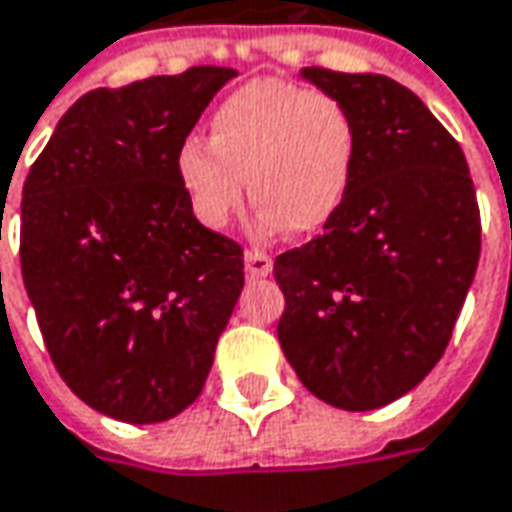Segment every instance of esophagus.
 <instances>
[{
	"label": "esophagus",
	"mask_w": 512,
	"mask_h": 512,
	"mask_svg": "<svg viewBox=\"0 0 512 512\" xmlns=\"http://www.w3.org/2000/svg\"><path fill=\"white\" fill-rule=\"evenodd\" d=\"M243 260H246V275H249V278H266V275L272 272V257L266 255V252L249 249Z\"/></svg>",
	"instance_id": "esophagus-1"
}]
</instances>
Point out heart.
<instances>
[{
    "instance_id": "obj_1",
    "label": "heart",
    "mask_w": 512,
    "mask_h": 512,
    "mask_svg": "<svg viewBox=\"0 0 512 512\" xmlns=\"http://www.w3.org/2000/svg\"><path fill=\"white\" fill-rule=\"evenodd\" d=\"M358 151L344 102L280 79H255L214 108L209 143L186 137L177 180L194 217L226 229L249 194L257 232H318L341 209Z\"/></svg>"
}]
</instances>
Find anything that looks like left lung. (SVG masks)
<instances>
[{"mask_svg":"<svg viewBox=\"0 0 512 512\" xmlns=\"http://www.w3.org/2000/svg\"><path fill=\"white\" fill-rule=\"evenodd\" d=\"M358 128L352 183L323 234L275 257L278 341L300 384L338 410L392 404L450 344L481 255L461 145L395 79L303 68Z\"/></svg>","mask_w":512,"mask_h":512,"instance_id":"1","label":"left lung"}]
</instances>
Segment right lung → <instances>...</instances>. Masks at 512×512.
I'll list each match as a JSON object with an SVG mask.
<instances>
[{"mask_svg":"<svg viewBox=\"0 0 512 512\" xmlns=\"http://www.w3.org/2000/svg\"><path fill=\"white\" fill-rule=\"evenodd\" d=\"M232 77L197 65L88 91L22 186V280L51 361L125 424L200 395L243 292V249L194 217L177 180V148Z\"/></svg>","mask_w":512,"mask_h":512,"instance_id":"add662e5","label":"right lung"}]
</instances>
